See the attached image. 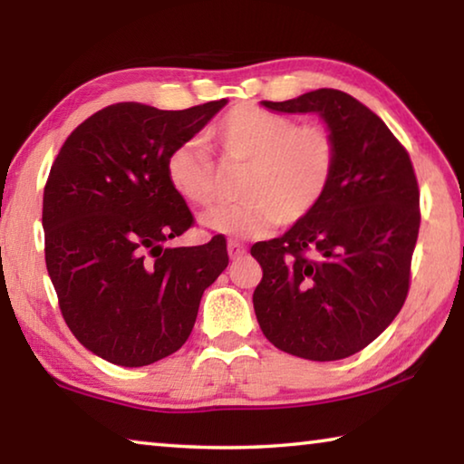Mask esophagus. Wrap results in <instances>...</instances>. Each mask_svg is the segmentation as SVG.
Masks as SVG:
<instances>
[{"label":"esophagus","instance_id":"34e87169","mask_svg":"<svg viewBox=\"0 0 464 464\" xmlns=\"http://www.w3.org/2000/svg\"><path fill=\"white\" fill-rule=\"evenodd\" d=\"M227 251H229L231 260H239V257H243V256L247 254L246 246H241L239 241H229V246H227Z\"/></svg>","mask_w":464,"mask_h":464}]
</instances>
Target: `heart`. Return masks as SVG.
<instances>
[{
	"label": "heart",
	"instance_id": "obj_1",
	"mask_svg": "<svg viewBox=\"0 0 464 464\" xmlns=\"http://www.w3.org/2000/svg\"><path fill=\"white\" fill-rule=\"evenodd\" d=\"M227 169H243L239 202L202 217L210 231L249 239L274 225L301 223L329 192L337 169V139L321 122H301L254 104L233 106L208 130ZM166 176L192 207H210L218 196V168L202 140H186L168 153Z\"/></svg>",
	"mask_w": 464,
	"mask_h": 464
}]
</instances>
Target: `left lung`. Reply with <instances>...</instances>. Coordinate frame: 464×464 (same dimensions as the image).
Here are the masks:
<instances>
[{
	"instance_id": "left-lung-1",
	"label": "left lung",
	"mask_w": 464,
	"mask_h": 464,
	"mask_svg": "<svg viewBox=\"0 0 464 464\" xmlns=\"http://www.w3.org/2000/svg\"><path fill=\"white\" fill-rule=\"evenodd\" d=\"M264 106L324 116L337 169L315 213L251 247L262 266L257 324L293 356L348 358L389 327L410 293L421 221L413 163L387 124L345 92L321 88Z\"/></svg>"
}]
</instances>
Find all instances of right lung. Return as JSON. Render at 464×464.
Instances as JSON below:
<instances>
[{"label": "right lung", "mask_w": 464, "mask_h": 464, "mask_svg": "<svg viewBox=\"0 0 464 464\" xmlns=\"http://www.w3.org/2000/svg\"><path fill=\"white\" fill-rule=\"evenodd\" d=\"M225 104L106 106L53 161L43 196L46 270L67 327L108 362L147 366L182 348L204 288L229 264L223 235L163 247L194 225L168 182V153Z\"/></svg>", "instance_id": "right-lung-1"}]
</instances>
